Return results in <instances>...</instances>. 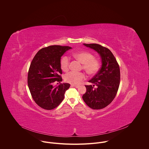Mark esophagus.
Segmentation results:
<instances>
[{
	"label": "esophagus",
	"instance_id": "34e87169",
	"mask_svg": "<svg viewBox=\"0 0 149 149\" xmlns=\"http://www.w3.org/2000/svg\"><path fill=\"white\" fill-rule=\"evenodd\" d=\"M71 87H75V88H79V86H77V85H74V84H72V85H71Z\"/></svg>",
	"mask_w": 149,
	"mask_h": 149
}]
</instances>
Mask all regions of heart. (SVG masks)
Segmentation results:
<instances>
[{"label":"heart","instance_id":"b5f03b06","mask_svg":"<svg viewBox=\"0 0 149 149\" xmlns=\"http://www.w3.org/2000/svg\"><path fill=\"white\" fill-rule=\"evenodd\" d=\"M73 57L79 61L81 63V69L91 76L94 75L99 71L100 68V61L99 59L94 57V55L88 51H78L73 53ZM70 59L66 56H63L60 61V66L61 69L66 72L69 68ZM86 75L83 72H70L66 74L64 76V80L66 82L72 84H77L81 81L84 80Z\"/></svg>","mask_w":149,"mask_h":149}]
</instances>
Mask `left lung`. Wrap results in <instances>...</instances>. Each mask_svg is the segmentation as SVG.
<instances>
[{"instance_id": "left-lung-1", "label": "left lung", "mask_w": 149, "mask_h": 149, "mask_svg": "<svg viewBox=\"0 0 149 149\" xmlns=\"http://www.w3.org/2000/svg\"><path fill=\"white\" fill-rule=\"evenodd\" d=\"M95 50L101 57L102 67L89 82L94 85L85 86L83 95L84 102L93 109H101L114 99L120 86V71L118 63L110 50L98 44H83Z\"/></svg>"}]
</instances>
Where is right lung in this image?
I'll return each mask as SVG.
<instances>
[{
    "label": "right lung",
    "mask_w": 149,
    "mask_h": 149,
    "mask_svg": "<svg viewBox=\"0 0 149 149\" xmlns=\"http://www.w3.org/2000/svg\"><path fill=\"white\" fill-rule=\"evenodd\" d=\"M72 48L59 45L50 46L39 50L31 63L28 73V85L35 103L46 110L56 107L64 99L68 83L54 87L55 81L62 80L61 57Z\"/></svg>",
    "instance_id": "1"
}]
</instances>
